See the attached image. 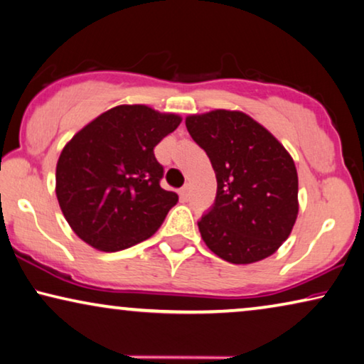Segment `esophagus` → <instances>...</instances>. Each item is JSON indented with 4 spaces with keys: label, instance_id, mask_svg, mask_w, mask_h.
Instances as JSON below:
<instances>
[{
    "label": "esophagus",
    "instance_id": "34e87169",
    "mask_svg": "<svg viewBox=\"0 0 364 364\" xmlns=\"http://www.w3.org/2000/svg\"><path fill=\"white\" fill-rule=\"evenodd\" d=\"M189 193H191V191H189V186L181 188V189H180V198H181L183 200H188V199H189Z\"/></svg>",
    "mask_w": 364,
    "mask_h": 364
}]
</instances>
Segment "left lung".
I'll return each instance as SVG.
<instances>
[{"instance_id":"left-lung-1","label":"left lung","mask_w":364,"mask_h":364,"mask_svg":"<svg viewBox=\"0 0 364 364\" xmlns=\"http://www.w3.org/2000/svg\"><path fill=\"white\" fill-rule=\"evenodd\" d=\"M186 129L217 178L213 208L198 222L205 245L234 264L268 258L289 237L299 213L292 156L240 111L193 114Z\"/></svg>"}]
</instances>
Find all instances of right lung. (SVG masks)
<instances>
[{
    "instance_id": "add662e5",
    "label": "right lung",
    "mask_w": 364,
    "mask_h": 364,
    "mask_svg": "<svg viewBox=\"0 0 364 364\" xmlns=\"http://www.w3.org/2000/svg\"><path fill=\"white\" fill-rule=\"evenodd\" d=\"M180 122L178 114L122 105L102 112L65 145L55 193L81 240L101 252H119L159 230L178 194L160 186L164 166L154 149Z\"/></svg>"
}]
</instances>
